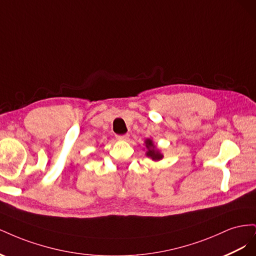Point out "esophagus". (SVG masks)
Wrapping results in <instances>:
<instances>
[{
  "label": "esophagus",
  "instance_id": "1",
  "mask_svg": "<svg viewBox=\"0 0 256 256\" xmlns=\"http://www.w3.org/2000/svg\"><path fill=\"white\" fill-rule=\"evenodd\" d=\"M116 138L118 140H120V141H127L129 138V134H120V136H116Z\"/></svg>",
  "mask_w": 256,
  "mask_h": 256
}]
</instances>
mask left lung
Here are the masks:
<instances>
[{
	"label": "left lung",
	"mask_w": 256,
	"mask_h": 256,
	"mask_svg": "<svg viewBox=\"0 0 256 256\" xmlns=\"http://www.w3.org/2000/svg\"><path fill=\"white\" fill-rule=\"evenodd\" d=\"M145 146L147 148L146 152V156L152 158L154 161H159L162 158H164V154H162L157 148L156 146L154 145V142L150 140V138H146L145 141Z\"/></svg>",
	"instance_id": "left-lung-1"
}]
</instances>
